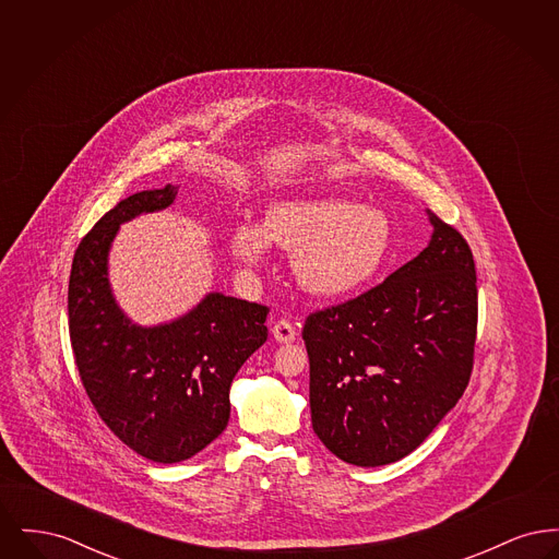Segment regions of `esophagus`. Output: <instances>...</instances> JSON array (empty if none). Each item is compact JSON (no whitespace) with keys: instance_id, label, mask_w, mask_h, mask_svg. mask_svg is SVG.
Segmentation results:
<instances>
[{"instance_id":"1","label":"esophagus","mask_w":559,"mask_h":559,"mask_svg":"<svg viewBox=\"0 0 559 559\" xmlns=\"http://www.w3.org/2000/svg\"><path fill=\"white\" fill-rule=\"evenodd\" d=\"M272 335L278 344H292L297 337V331L293 326L289 320H278L274 326H272Z\"/></svg>"}]
</instances>
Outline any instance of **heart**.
I'll return each mask as SVG.
<instances>
[{"instance_id": "b5f03b06", "label": "heart", "mask_w": 559, "mask_h": 559, "mask_svg": "<svg viewBox=\"0 0 559 559\" xmlns=\"http://www.w3.org/2000/svg\"><path fill=\"white\" fill-rule=\"evenodd\" d=\"M272 242L293 255L297 285L320 299L365 289L392 253L394 230L385 212L340 197L285 199L267 207L266 222H240L230 235L242 266L260 267Z\"/></svg>"}]
</instances>
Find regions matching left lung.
Masks as SVG:
<instances>
[{
    "label": "left lung",
    "mask_w": 559,
    "mask_h": 559,
    "mask_svg": "<svg viewBox=\"0 0 559 559\" xmlns=\"http://www.w3.org/2000/svg\"><path fill=\"white\" fill-rule=\"evenodd\" d=\"M426 249L381 285L310 314V411L342 461L379 467L415 451L463 396L478 326L465 239L427 210Z\"/></svg>",
    "instance_id": "left-lung-1"
}]
</instances>
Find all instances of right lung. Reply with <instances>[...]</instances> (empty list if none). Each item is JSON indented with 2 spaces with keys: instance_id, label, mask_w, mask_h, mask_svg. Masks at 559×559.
Returning <instances> with one entry per match:
<instances>
[{
  "instance_id": "obj_1",
  "label": "right lung",
  "mask_w": 559,
  "mask_h": 559,
  "mask_svg": "<svg viewBox=\"0 0 559 559\" xmlns=\"http://www.w3.org/2000/svg\"><path fill=\"white\" fill-rule=\"evenodd\" d=\"M174 185L119 201L83 237L69 278V333L83 388L110 431L155 463L203 451L230 419V385L264 346L266 306L207 293L178 319L142 326L117 304L108 253L119 226L167 210Z\"/></svg>"
}]
</instances>
